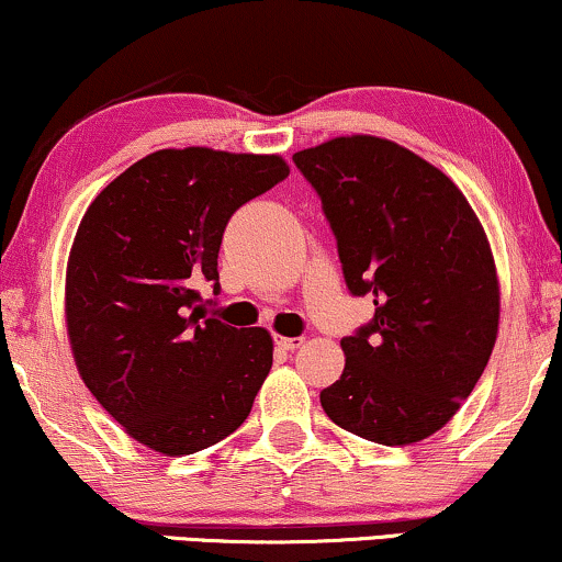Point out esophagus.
Wrapping results in <instances>:
<instances>
[{
  "label": "esophagus",
  "instance_id": "1",
  "mask_svg": "<svg viewBox=\"0 0 562 562\" xmlns=\"http://www.w3.org/2000/svg\"><path fill=\"white\" fill-rule=\"evenodd\" d=\"M274 345L280 347V350L293 352V350H297V347L303 345V339L301 337H274Z\"/></svg>",
  "mask_w": 562,
  "mask_h": 562
}]
</instances>
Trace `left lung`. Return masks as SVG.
Wrapping results in <instances>:
<instances>
[{"instance_id":"1","label":"left lung","mask_w":562,"mask_h":562,"mask_svg":"<svg viewBox=\"0 0 562 562\" xmlns=\"http://www.w3.org/2000/svg\"><path fill=\"white\" fill-rule=\"evenodd\" d=\"M293 162L322 199L347 290L375 305L342 337L322 407L373 443L428 438L472 394L498 334L485 231L449 176L389 139L337 137Z\"/></svg>"}]
</instances>
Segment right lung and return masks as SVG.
<instances>
[{"label": "right lung", "instance_id": "add662e5", "mask_svg": "<svg viewBox=\"0 0 562 562\" xmlns=\"http://www.w3.org/2000/svg\"><path fill=\"white\" fill-rule=\"evenodd\" d=\"M277 155L158 150L85 212L67 267L80 375L132 438L183 457L240 428L272 368V337L207 316L233 212L285 181Z\"/></svg>", "mask_w": 562, "mask_h": 562}]
</instances>
